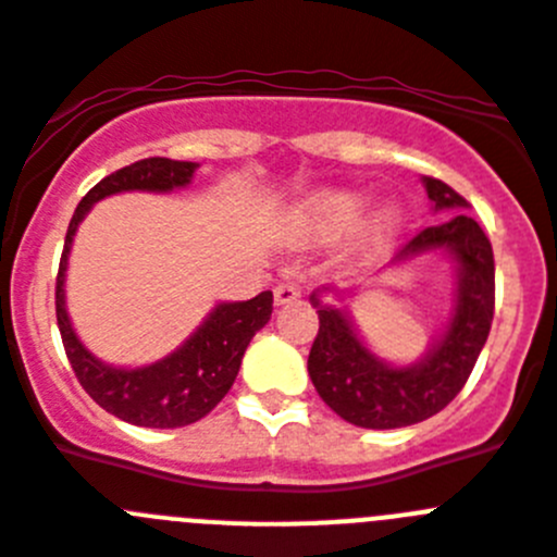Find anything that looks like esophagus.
I'll return each mask as SVG.
<instances>
[{
    "label": "esophagus",
    "mask_w": 557,
    "mask_h": 557,
    "mask_svg": "<svg viewBox=\"0 0 557 557\" xmlns=\"http://www.w3.org/2000/svg\"><path fill=\"white\" fill-rule=\"evenodd\" d=\"M273 298H275V304H278V307H287V304H295V301H298V298H301V284H298V282L275 284Z\"/></svg>",
    "instance_id": "34e87169"
}]
</instances>
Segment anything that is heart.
Wrapping results in <instances>:
<instances>
[{
	"label": "heart",
	"instance_id": "obj_1",
	"mask_svg": "<svg viewBox=\"0 0 557 557\" xmlns=\"http://www.w3.org/2000/svg\"><path fill=\"white\" fill-rule=\"evenodd\" d=\"M366 203L368 200L359 191H323V195H314L301 209V228L314 239H334V236L346 234L357 225V220L366 211ZM396 223L398 211L393 206H385L382 211H376V218L368 225V236L382 239L387 231L396 228Z\"/></svg>",
	"mask_w": 557,
	"mask_h": 557
}]
</instances>
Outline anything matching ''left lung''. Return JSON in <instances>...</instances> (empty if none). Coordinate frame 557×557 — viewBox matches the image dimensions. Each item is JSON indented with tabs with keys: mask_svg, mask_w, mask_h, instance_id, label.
I'll return each mask as SVG.
<instances>
[{
	"mask_svg": "<svg viewBox=\"0 0 557 557\" xmlns=\"http://www.w3.org/2000/svg\"><path fill=\"white\" fill-rule=\"evenodd\" d=\"M424 186L435 211L469 206L444 181L424 178ZM426 250H446L455 259V314L444 337L410 368L385 366L373 357L354 332L348 314L321 301L323 289L312 293L321 329L309 351V376L323 401L348 424L396 430L426 421L449 405L474 371L494 321V248L474 218L455 211L437 225L418 231L393 264Z\"/></svg>",
	"mask_w": 557,
	"mask_h": 557,
	"instance_id": "left-lung-1",
	"label": "left lung"
}]
</instances>
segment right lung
I'll list each match as a JSON object with an SVG mask.
<instances>
[{
  "instance_id": "obj_1",
  "label": "right lung",
  "mask_w": 557,
  "mask_h": 557,
  "mask_svg": "<svg viewBox=\"0 0 557 557\" xmlns=\"http://www.w3.org/2000/svg\"><path fill=\"white\" fill-rule=\"evenodd\" d=\"M198 164L172 159H141L131 166L111 172L86 198L77 203L69 220L66 243H63L61 268L55 278V314L61 329L63 348L69 366L75 371L83 391L95 398L97 405L127 424L152 426V430H175L209 416L223 401L234 385L245 348L273 314V293H259L250 301L220 304L206 318L203 326L186 339L178 351L145 368H111L83 348L75 329L69 323L66 295V256L72 248V236L97 200L116 195V191H170L186 186Z\"/></svg>"
}]
</instances>
